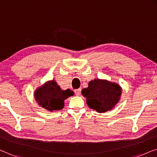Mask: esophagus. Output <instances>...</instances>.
<instances>
[{"label":"esophagus","instance_id":"obj_1","mask_svg":"<svg viewBox=\"0 0 157 157\" xmlns=\"http://www.w3.org/2000/svg\"><path fill=\"white\" fill-rule=\"evenodd\" d=\"M75 93L77 96L80 95V94H81V89H80V88H79V89L75 90Z\"/></svg>","mask_w":157,"mask_h":157}]
</instances>
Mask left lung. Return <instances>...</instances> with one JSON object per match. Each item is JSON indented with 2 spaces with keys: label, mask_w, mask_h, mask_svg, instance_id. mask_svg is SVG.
<instances>
[{
  "label": "left lung",
  "mask_w": 157,
  "mask_h": 157,
  "mask_svg": "<svg viewBox=\"0 0 157 157\" xmlns=\"http://www.w3.org/2000/svg\"><path fill=\"white\" fill-rule=\"evenodd\" d=\"M82 94L87 99V105L92 109L102 113L114 107L120 100L122 88L118 84L94 79L88 84V87L82 90Z\"/></svg>",
  "instance_id": "1"
}]
</instances>
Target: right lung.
I'll use <instances>...</instances> for the list:
<instances>
[{"label":"right lung","mask_w":157,"mask_h":157,"mask_svg":"<svg viewBox=\"0 0 157 157\" xmlns=\"http://www.w3.org/2000/svg\"><path fill=\"white\" fill-rule=\"evenodd\" d=\"M73 95L74 92L70 89L62 90L54 79L45 82L34 92L38 105L50 112L63 109L65 105L64 100Z\"/></svg>","instance_id":"1"}]
</instances>
